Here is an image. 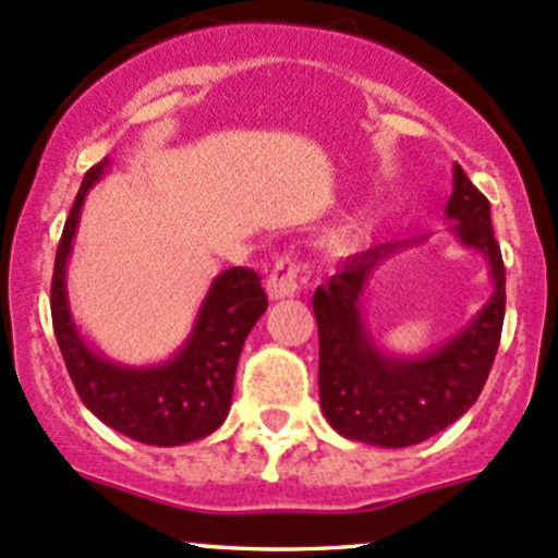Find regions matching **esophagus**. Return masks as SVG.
<instances>
[{"label":"esophagus","instance_id":"obj_1","mask_svg":"<svg viewBox=\"0 0 558 558\" xmlns=\"http://www.w3.org/2000/svg\"><path fill=\"white\" fill-rule=\"evenodd\" d=\"M303 279H305V266H301L298 260H292V257H281L266 279L268 298H271V301L292 298L298 290H301Z\"/></svg>","mask_w":558,"mask_h":558}]
</instances>
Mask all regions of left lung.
<instances>
[{
    "mask_svg": "<svg viewBox=\"0 0 558 558\" xmlns=\"http://www.w3.org/2000/svg\"><path fill=\"white\" fill-rule=\"evenodd\" d=\"M447 218L463 247L487 260L493 292L471 322L434 351L401 356L383 349L364 319V292L375 268L410 244L407 239L345 257L314 292L319 325V401L327 423L340 436L364 445L399 449L421 445L471 410L493 369L506 316V268L495 242L489 202L452 170Z\"/></svg>",
    "mask_w": 558,
    "mask_h": 558,
    "instance_id": "obj_1",
    "label": "left lung"
}]
</instances>
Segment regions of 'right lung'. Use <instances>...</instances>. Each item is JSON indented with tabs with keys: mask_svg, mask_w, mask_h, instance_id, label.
I'll return each mask as SVG.
<instances>
[{
	"mask_svg": "<svg viewBox=\"0 0 558 558\" xmlns=\"http://www.w3.org/2000/svg\"><path fill=\"white\" fill-rule=\"evenodd\" d=\"M111 159L87 170L63 226L52 271V327L76 393L98 421L151 447H181L205 439L231 410L239 353L268 301L253 268L233 266L209 284L181 349L157 364L111 362L82 335L69 305L65 271L89 189Z\"/></svg>",
	"mask_w": 558,
	"mask_h": 558,
	"instance_id": "obj_1",
	"label": "right lung"
}]
</instances>
